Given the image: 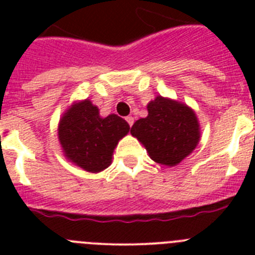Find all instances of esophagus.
I'll list each match as a JSON object with an SVG mask.
<instances>
[{"label":"esophagus","mask_w":255,"mask_h":255,"mask_svg":"<svg viewBox=\"0 0 255 255\" xmlns=\"http://www.w3.org/2000/svg\"><path fill=\"white\" fill-rule=\"evenodd\" d=\"M125 120H126V123L129 124L130 126H131L132 124H134V117H132V116H128V117H125Z\"/></svg>","instance_id":"34e87169"}]
</instances>
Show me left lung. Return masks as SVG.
Returning a JSON list of instances; mask_svg holds the SVG:
<instances>
[{"label": "left lung", "instance_id": "left-lung-1", "mask_svg": "<svg viewBox=\"0 0 255 255\" xmlns=\"http://www.w3.org/2000/svg\"><path fill=\"white\" fill-rule=\"evenodd\" d=\"M148 116L131 126L132 136L143 144L149 157L164 166H176L199 143L197 115L184 103L157 96L147 106Z\"/></svg>", "mask_w": 255, "mask_h": 255}]
</instances>
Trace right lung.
<instances>
[{
    "label": "right lung",
    "instance_id": "obj_1",
    "mask_svg": "<svg viewBox=\"0 0 255 255\" xmlns=\"http://www.w3.org/2000/svg\"><path fill=\"white\" fill-rule=\"evenodd\" d=\"M130 130L129 124L117 115L100 116L89 100L67 110L58 124V140L70 162L88 172H101L112 162L117 143Z\"/></svg>",
    "mask_w": 255,
    "mask_h": 255
}]
</instances>
